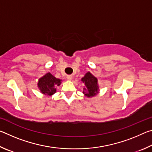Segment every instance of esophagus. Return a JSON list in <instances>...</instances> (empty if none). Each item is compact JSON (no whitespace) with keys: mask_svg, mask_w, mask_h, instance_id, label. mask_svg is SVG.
Returning <instances> with one entry per match:
<instances>
[{"mask_svg":"<svg viewBox=\"0 0 152 152\" xmlns=\"http://www.w3.org/2000/svg\"><path fill=\"white\" fill-rule=\"evenodd\" d=\"M66 78H67V80H72V76H67V77H66Z\"/></svg>","mask_w":152,"mask_h":152,"instance_id":"esophagus-1","label":"esophagus"}]
</instances>
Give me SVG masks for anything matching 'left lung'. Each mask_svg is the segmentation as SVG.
I'll return each instance as SVG.
<instances>
[{
	"mask_svg": "<svg viewBox=\"0 0 152 152\" xmlns=\"http://www.w3.org/2000/svg\"><path fill=\"white\" fill-rule=\"evenodd\" d=\"M81 81L84 84L83 88V94L88 98L93 97L99 93V85L98 80L92 74L88 72L81 79Z\"/></svg>",
	"mask_w": 152,
	"mask_h": 152,
	"instance_id": "8db88e82",
	"label": "left lung"
}]
</instances>
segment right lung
Listing matches in <instances>:
<instances>
[{
    "label": "right lung",
    "instance_id": "1",
    "mask_svg": "<svg viewBox=\"0 0 152 152\" xmlns=\"http://www.w3.org/2000/svg\"><path fill=\"white\" fill-rule=\"evenodd\" d=\"M61 80L56 78L51 73L48 72L39 79L37 86L42 94L51 96L56 92V86L61 84Z\"/></svg>",
    "mask_w": 152,
    "mask_h": 152
}]
</instances>
